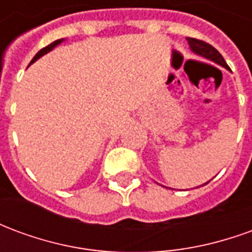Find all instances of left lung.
Listing matches in <instances>:
<instances>
[{
    "mask_svg": "<svg viewBox=\"0 0 252 252\" xmlns=\"http://www.w3.org/2000/svg\"><path fill=\"white\" fill-rule=\"evenodd\" d=\"M188 43H189L190 46V50L197 54V55H200V57L205 58V59H209L212 62L217 63V64H220V66L225 67L227 70L228 68V64L227 62L224 61V58L221 57V54L217 51L215 47H212L211 44H208L205 41L202 40H198V39H193V37H188ZM208 184V182H206ZM204 184V185H206Z\"/></svg>",
    "mask_w": 252,
    "mask_h": 252,
    "instance_id": "1",
    "label": "left lung"
}]
</instances>
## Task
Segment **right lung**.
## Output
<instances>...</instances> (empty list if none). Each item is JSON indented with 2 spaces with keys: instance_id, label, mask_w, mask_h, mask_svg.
I'll list each match as a JSON object with an SVG mask.
<instances>
[{
  "instance_id": "1",
  "label": "right lung",
  "mask_w": 252,
  "mask_h": 252,
  "mask_svg": "<svg viewBox=\"0 0 252 252\" xmlns=\"http://www.w3.org/2000/svg\"><path fill=\"white\" fill-rule=\"evenodd\" d=\"M62 41H63V39H61V40H55V41H52L51 44H48V46L44 47V48H41L40 51L37 52V54H36L35 57H33V59H32V61H31L30 64H32V63H33V62H36V61H37V59H39V58L43 57V55H46L47 52H50V51H51L52 48H55V47H57L58 44H61V43H62Z\"/></svg>"
}]
</instances>
